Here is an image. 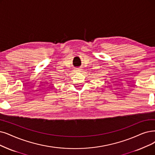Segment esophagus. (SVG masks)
Returning <instances> with one entry per match:
<instances>
[{"label": "esophagus", "mask_w": 155, "mask_h": 155, "mask_svg": "<svg viewBox=\"0 0 155 155\" xmlns=\"http://www.w3.org/2000/svg\"><path fill=\"white\" fill-rule=\"evenodd\" d=\"M82 69L81 68H78V69H76V72H81Z\"/></svg>", "instance_id": "esophagus-1"}]
</instances>
